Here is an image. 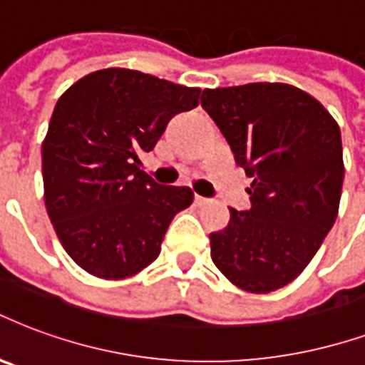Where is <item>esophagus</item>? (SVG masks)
<instances>
[{
	"label": "esophagus",
	"instance_id": "obj_1",
	"mask_svg": "<svg viewBox=\"0 0 365 365\" xmlns=\"http://www.w3.org/2000/svg\"><path fill=\"white\" fill-rule=\"evenodd\" d=\"M195 203L199 205V207H203V205H207V203H209V199H207V197L195 195Z\"/></svg>",
	"mask_w": 365,
	"mask_h": 365
}]
</instances>
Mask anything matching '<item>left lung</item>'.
Wrapping results in <instances>:
<instances>
[{
	"instance_id": "obj_1",
	"label": "left lung",
	"mask_w": 365,
	"mask_h": 365,
	"mask_svg": "<svg viewBox=\"0 0 365 365\" xmlns=\"http://www.w3.org/2000/svg\"><path fill=\"white\" fill-rule=\"evenodd\" d=\"M201 106L253 178L251 209H230L210 257L232 284L269 294L309 265L333 228L344 162L341 129L319 100L286 83L205 88Z\"/></svg>"
}]
</instances>
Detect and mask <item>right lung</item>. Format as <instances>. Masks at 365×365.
<instances>
[{"label":"right lung","instance_id":"1","mask_svg":"<svg viewBox=\"0 0 365 365\" xmlns=\"http://www.w3.org/2000/svg\"><path fill=\"white\" fill-rule=\"evenodd\" d=\"M201 88L108 67L61 94L42 143L44 203L67 255L88 274L129 279L160 253L193 191L139 170L168 121L199 104Z\"/></svg>","mask_w":365,"mask_h":365}]
</instances>
